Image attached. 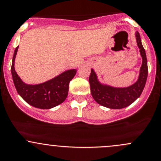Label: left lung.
<instances>
[{
    "instance_id": "8db88e82",
    "label": "left lung",
    "mask_w": 161,
    "mask_h": 161,
    "mask_svg": "<svg viewBox=\"0 0 161 161\" xmlns=\"http://www.w3.org/2000/svg\"><path fill=\"white\" fill-rule=\"evenodd\" d=\"M136 39L142 57V65L138 80L133 84L126 87H115L103 84L98 80L97 74L92 69L89 77L91 93L93 98L99 105L112 109L123 108L133 103L142 94L147 82L148 67L145 49L138 31L136 32Z\"/></svg>"
}]
</instances>
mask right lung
Returning <instances> with one entry per match:
<instances>
[{
    "label": "right lung",
    "instance_id": "right-lung-1",
    "mask_svg": "<svg viewBox=\"0 0 161 161\" xmlns=\"http://www.w3.org/2000/svg\"><path fill=\"white\" fill-rule=\"evenodd\" d=\"M19 46L16 47L11 64V75L18 93L28 104L41 109H49L60 105L67 98L69 81L76 75L77 69L64 71L51 80L39 84L23 82L14 69V59Z\"/></svg>",
    "mask_w": 161,
    "mask_h": 161
}]
</instances>
